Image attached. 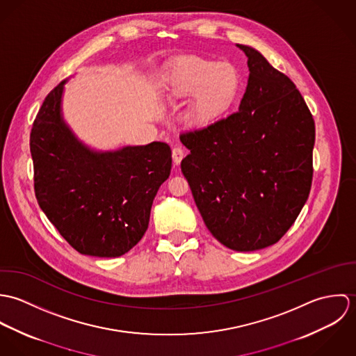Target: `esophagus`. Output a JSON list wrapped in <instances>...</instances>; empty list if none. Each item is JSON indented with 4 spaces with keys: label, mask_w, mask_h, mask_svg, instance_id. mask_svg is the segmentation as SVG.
<instances>
[{
    "label": "esophagus",
    "mask_w": 356,
    "mask_h": 356,
    "mask_svg": "<svg viewBox=\"0 0 356 356\" xmlns=\"http://www.w3.org/2000/svg\"><path fill=\"white\" fill-rule=\"evenodd\" d=\"M184 156H185V151H184V148H181V147H175L174 149H172V161H174V164H179L181 163V160L184 159Z\"/></svg>",
    "instance_id": "esophagus-1"
}]
</instances>
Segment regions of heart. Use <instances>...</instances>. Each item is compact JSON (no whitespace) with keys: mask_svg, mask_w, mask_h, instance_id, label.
<instances>
[{"mask_svg":"<svg viewBox=\"0 0 356 356\" xmlns=\"http://www.w3.org/2000/svg\"><path fill=\"white\" fill-rule=\"evenodd\" d=\"M240 86L241 76L233 63L196 56L179 61L164 81L170 100L193 96L186 112L192 124H203L219 116L236 99Z\"/></svg>","mask_w":356,"mask_h":356,"instance_id":"obj_1","label":"heart"}]
</instances>
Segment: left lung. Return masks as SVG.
<instances>
[{
  "mask_svg": "<svg viewBox=\"0 0 356 356\" xmlns=\"http://www.w3.org/2000/svg\"><path fill=\"white\" fill-rule=\"evenodd\" d=\"M237 47L250 68L238 111L182 134L191 153L181 170L211 234L251 252L278 243L308 199L315 123L285 74L254 48Z\"/></svg>",
  "mask_w": 356,
  "mask_h": 356,
  "instance_id": "obj_1",
  "label": "left lung"
}]
</instances>
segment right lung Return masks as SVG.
Listing matches in <instances>:
<instances>
[{
    "label": "right lung",
    "instance_id": "add662e5",
    "mask_svg": "<svg viewBox=\"0 0 356 356\" xmlns=\"http://www.w3.org/2000/svg\"><path fill=\"white\" fill-rule=\"evenodd\" d=\"M63 85L44 100L30 134L37 202L79 254L122 256L148 229L153 199L171 172V149L152 143L90 151L63 122Z\"/></svg>",
    "mask_w": 356,
    "mask_h": 356
}]
</instances>
